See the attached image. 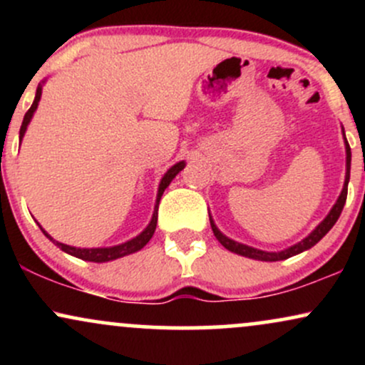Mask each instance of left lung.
Instances as JSON below:
<instances>
[{"instance_id":"8db88e82","label":"left lung","mask_w":365,"mask_h":365,"mask_svg":"<svg viewBox=\"0 0 365 365\" xmlns=\"http://www.w3.org/2000/svg\"><path fill=\"white\" fill-rule=\"evenodd\" d=\"M345 144H346V175H345V185H343V190L340 197H338L336 204H334L333 209L329 211V215L324 217V221L317 226L316 230L309 235L307 238H304L302 242H299L297 245L290 247V249L287 250H282V252H264V250H257V249H252V247L249 245H244V244H238V242L232 240V238L225 237L223 233L220 232V230L216 228V225L212 223L211 220V228H212V233H215V237L220 240V244L225 247V249L232 250V252L235 254H240V255H245V257H250V259H257V261H283V259H288L292 257V255L295 254H300L304 252V250L311 249L317 244V242L321 240L322 237L326 235V233L329 232L331 228H333V225L336 223L338 217H340L341 211H343V206H345V200H346V192H349V180H350V161H351V153H350V145L349 142L345 139Z\"/></svg>"}]
</instances>
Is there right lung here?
Masks as SVG:
<instances>
[{
	"instance_id": "obj_1",
	"label": "right lung",
	"mask_w": 365,
	"mask_h": 365,
	"mask_svg": "<svg viewBox=\"0 0 365 365\" xmlns=\"http://www.w3.org/2000/svg\"><path fill=\"white\" fill-rule=\"evenodd\" d=\"M41 92H43V89L41 87H37V92H36V99L34 103H32V106L29 108V111L25 113L24 116V121H22V127H20V140H22L25 130H27V125L29 121H31L32 115H34L37 104H39V99H41ZM183 166H185V163L180 161L177 163L175 166H171V168L166 171V175L163 177L161 183H159V190H158V199H156V207H154V215H153V220H150V223L148 228L144 230V232L140 233L139 237L132 238V240L125 242V244L121 245H115V247H106V249H77V247H70V245H65L61 244V242H56L53 240L51 237L48 235V233L44 232L43 228V233L46 237L49 238V240H53V244H56L58 247H60L61 250H65L66 254L70 255H75V257L82 259V261H91V262H106V261H113V259H118V257H123V255L127 254H132V252H137V250H140L142 247H144L148 242L150 240V237L154 235V230H156V225H158V207H159V200H161V195L163 192H165V188L170 185L171 180H173L177 175L180 173V171L183 170Z\"/></svg>"
}]
</instances>
